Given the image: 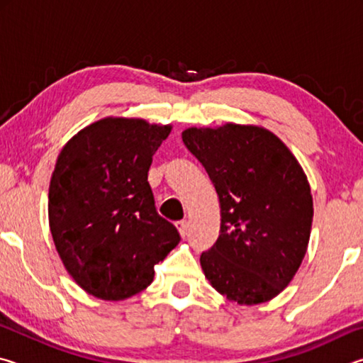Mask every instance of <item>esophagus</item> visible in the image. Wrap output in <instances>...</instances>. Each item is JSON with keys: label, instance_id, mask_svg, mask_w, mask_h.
I'll list each match as a JSON object with an SVG mask.
<instances>
[{"label": "esophagus", "instance_id": "obj_1", "mask_svg": "<svg viewBox=\"0 0 363 363\" xmlns=\"http://www.w3.org/2000/svg\"><path fill=\"white\" fill-rule=\"evenodd\" d=\"M176 227H177V230H179L181 237H186L189 233V223H187V220H179V223L176 224Z\"/></svg>", "mask_w": 363, "mask_h": 363}]
</instances>
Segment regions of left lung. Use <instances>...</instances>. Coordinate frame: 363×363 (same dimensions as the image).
Masks as SVG:
<instances>
[{
    "label": "left lung",
    "instance_id": "left-lung-1",
    "mask_svg": "<svg viewBox=\"0 0 363 363\" xmlns=\"http://www.w3.org/2000/svg\"><path fill=\"white\" fill-rule=\"evenodd\" d=\"M182 140L219 199V237L200 256L205 277L233 303H267L293 280L309 245L314 203L307 176L262 126L187 128Z\"/></svg>",
    "mask_w": 363,
    "mask_h": 363
}]
</instances>
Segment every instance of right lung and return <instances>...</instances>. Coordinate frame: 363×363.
<instances>
[{"label": "right lung", "mask_w": 363, "mask_h": 363, "mask_svg": "<svg viewBox=\"0 0 363 363\" xmlns=\"http://www.w3.org/2000/svg\"><path fill=\"white\" fill-rule=\"evenodd\" d=\"M171 128L107 116L59 153L49 182V229L67 272L94 298L123 301L145 290L153 266L181 240L158 216L147 181Z\"/></svg>", "instance_id": "obj_1"}]
</instances>
